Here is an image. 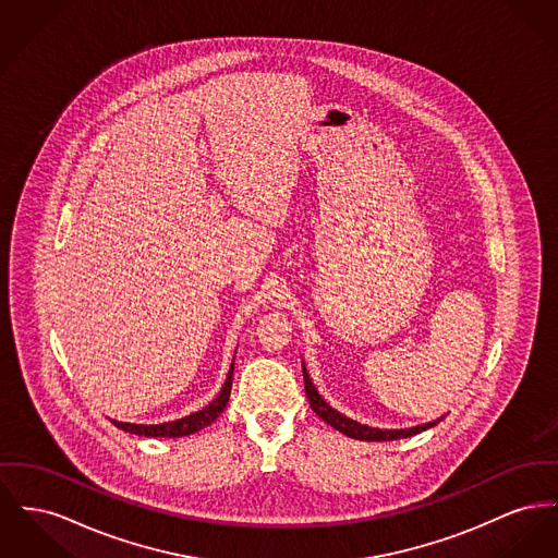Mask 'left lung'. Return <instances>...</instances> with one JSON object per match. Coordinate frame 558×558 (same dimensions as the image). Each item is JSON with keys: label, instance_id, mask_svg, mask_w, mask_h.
Instances as JSON below:
<instances>
[{"label": "left lung", "instance_id": "8db88e82", "mask_svg": "<svg viewBox=\"0 0 558 558\" xmlns=\"http://www.w3.org/2000/svg\"><path fill=\"white\" fill-rule=\"evenodd\" d=\"M303 381H305V393H307V400H310V407L314 409V413H316L323 422H327L328 426H332L335 429H339L341 434H345V436H350V438H356V440H368V442H371V440H377V442H381V440L409 438V436H413V434L424 432L427 427L436 426V424L442 420V417H440V420L429 422V424H424V426L404 427V429H379V427L362 426L359 422H354V420L341 415V413L335 411L332 407H328L327 402H325V398L316 392V388H314V384H312V379H310L305 366H303Z\"/></svg>", "mask_w": 558, "mask_h": 558}]
</instances>
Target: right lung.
<instances>
[{
    "mask_svg": "<svg viewBox=\"0 0 558 558\" xmlns=\"http://www.w3.org/2000/svg\"><path fill=\"white\" fill-rule=\"evenodd\" d=\"M231 379H233V362H231L230 373H228V379L221 388V392L217 393V398L204 407L202 411H196L187 417H181L177 422H166V424H156V426H143V424H124V422H116L111 420V424L124 432H131L136 436H149V438H181V436H190L202 427L210 426L221 413L223 409L228 407V400H230L231 392Z\"/></svg>",
    "mask_w": 558,
    "mask_h": 558,
    "instance_id": "right-lung-1",
    "label": "right lung"
}]
</instances>
